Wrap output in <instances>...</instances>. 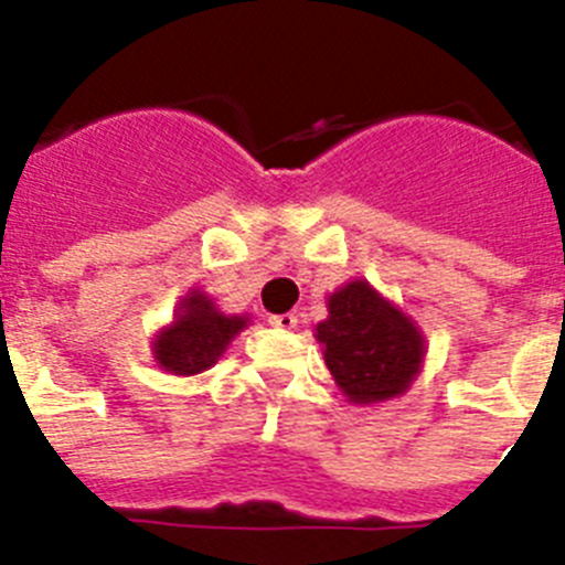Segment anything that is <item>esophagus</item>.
Segmentation results:
<instances>
[{
  "mask_svg": "<svg viewBox=\"0 0 565 565\" xmlns=\"http://www.w3.org/2000/svg\"><path fill=\"white\" fill-rule=\"evenodd\" d=\"M268 324L279 330H294L297 328V317L294 313H277V317H268Z\"/></svg>",
  "mask_w": 565,
  "mask_h": 565,
  "instance_id": "obj_1",
  "label": "esophagus"
}]
</instances>
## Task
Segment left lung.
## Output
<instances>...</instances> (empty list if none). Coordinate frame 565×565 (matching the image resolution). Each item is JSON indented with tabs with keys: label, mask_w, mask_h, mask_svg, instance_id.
Segmentation results:
<instances>
[{
	"label": "left lung",
	"mask_w": 565,
	"mask_h": 565,
	"mask_svg": "<svg viewBox=\"0 0 565 565\" xmlns=\"http://www.w3.org/2000/svg\"><path fill=\"white\" fill-rule=\"evenodd\" d=\"M317 341L339 390L359 406L403 395L426 359L420 328L366 279H353L330 294Z\"/></svg>",
	"instance_id": "obj_1"
}]
</instances>
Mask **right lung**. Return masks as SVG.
Instances as JSON below:
<instances>
[{
  "label": "right lung",
  "mask_w": 565,
  "mask_h": 565,
  "mask_svg": "<svg viewBox=\"0 0 565 565\" xmlns=\"http://www.w3.org/2000/svg\"><path fill=\"white\" fill-rule=\"evenodd\" d=\"M248 317H226L199 288L181 297L175 319L153 339V359L173 375H199L224 355Z\"/></svg>",
  "instance_id": "add662e5"
}]
</instances>
